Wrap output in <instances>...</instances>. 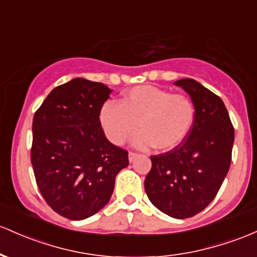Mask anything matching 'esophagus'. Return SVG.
Segmentation results:
<instances>
[{"mask_svg":"<svg viewBox=\"0 0 257 257\" xmlns=\"http://www.w3.org/2000/svg\"><path fill=\"white\" fill-rule=\"evenodd\" d=\"M128 156H129V161H131V162H133V161H134L135 159H137V157L139 156V155H138L137 152H133V151H131V152H129V155H128Z\"/></svg>","mask_w":257,"mask_h":257,"instance_id":"1","label":"esophagus"}]
</instances>
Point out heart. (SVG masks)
Returning a JSON list of instances; mask_svg holds the SVG:
<instances>
[{
	"instance_id": "b5f03b06",
	"label": "heart",
	"mask_w": 257,
	"mask_h": 257,
	"mask_svg": "<svg viewBox=\"0 0 257 257\" xmlns=\"http://www.w3.org/2000/svg\"><path fill=\"white\" fill-rule=\"evenodd\" d=\"M195 115V103L188 95L144 85L124 92L120 103H103L98 119L115 145L125 143L138 128L140 132L134 138L138 148L171 150L188 137Z\"/></svg>"
}]
</instances>
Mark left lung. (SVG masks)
<instances>
[{"label": "left lung", "instance_id": "obj_1", "mask_svg": "<svg viewBox=\"0 0 257 257\" xmlns=\"http://www.w3.org/2000/svg\"><path fill=\"white\" fill-rule=\"evenodd\" d=\"M174 84L195 103V122L178 146L150 157L144 185L154 206L183 219L201 212L216 197L232 161L234 128L221 97L194 79Z\"/></svg>", "mask_w": 257, "mask_h": 257}]
</instances>
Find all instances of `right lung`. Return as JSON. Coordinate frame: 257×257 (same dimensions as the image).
Returning <instances> with one entry per match:
<instances>
[{"label": "right lung", "mask_w": 257, "mask_h": 257, "mask_svg": "<svg viewBox=\"0 0 257 257\" xmlns=\"http://www.w3.org/2000/svg\"><path fill=\"white\" fill-rule=\"evenodd\" d=\"M111 89L75 78L55 87L33 119L30 159L36 184L58 215L80 221L111 199L128 151L106 139L98 113Z\"/></svg>", "instance_id": "right-lung-1"}]
</instances>
